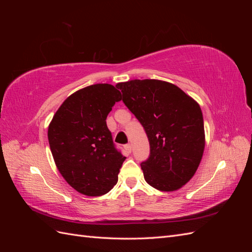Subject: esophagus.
<instances>
[{"label":"esophagus","instance_id":"obj_1","mask_svg":"<svg viewBox=\"0 0 252 252\" xmlns=\"http://www.w3.org/2000/svg\"><path fill=\"white\" fill-rule=\"evenodd\" d=\"M125 149H126L128 152H131V145H130V144H126V145H125Z\"/></svg>","mask_w":252,"mask_h":252}]
</instances>
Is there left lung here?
<instances>
[{
	"instance_id": "8db88e82",
	"label": "left lung",
	"mask_w": 252,
	"mask_h": 252,
	"mask_svg": "<svg viewBox=\"0 0 252 252\" xmlns=\"http://www.w3.org/2000/svg\"><path fill=\"white\" fill-rule=\"evenodd\" d=\"M117 87L149 141V158L141 163L145 181L161 191L180 189L193 177L203 157L200 105L178 86L159 80H131Z\"/></svg>"
}]
</instances>
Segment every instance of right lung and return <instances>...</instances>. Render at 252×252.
Listing matches in <instances>:
<instances>
[{"label": "right lung", "instance_id": "right-lung-1", "mask_svg": "<svg viewBox=\"0 0 252 252\" xmlns=\"http://www.w3.org/2000/svg\"><path fill=\"white\" fill-rule=\"evenodd\" d=\"M120 91L110 84H94L68 96L48 127L51 154L60 173L78 192L100 196L118 183L125 157L106 124Z\"/></svg>", "mask_w": 252, "mask_h": 252}]
</instances>
